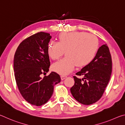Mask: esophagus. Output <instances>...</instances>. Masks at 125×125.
<instances>
[{"instance_id": "obj_1", "label": "esophagus", "mask_w": 125, "mask_h": 125, "mask_svg": "<svg viewBox=\"0 0 125 125\" xmlns=\"http://www.w3.org/2000/svg\"><path fill=\"white\" fill-rule=\"evenodd\" d=\"M67 77L66 75H61V80H64L65 78H66Z\"/></svg>"}]
</instances>
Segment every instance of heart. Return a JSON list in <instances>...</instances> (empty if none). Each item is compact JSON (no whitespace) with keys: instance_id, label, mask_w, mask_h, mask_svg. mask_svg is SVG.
<instances>
[{"instance_id":"b5f03b06","label":"heart","mask_w":125,"mask_h":125,"mask_svg":"<svg viewBox=\"0 0 125 125\" xmlns=\"http://www.w3.org/2000/svg\"><path fill=\"white\" fill-rule=\"evenodd\" d=\"M58 42L52 41L47 47V53L53 60H58L65 51V57L52 65V69L60 74L71 72L77 65L84 67L95 56L99 41L95 36L84 32L61 33Z\"/></svg>"}]
</instances>
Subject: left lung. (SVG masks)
Masks as SVG:
<instances>
[{
  "label": "left lung",
  "instance_id": "obj_1",
  "mask_svg": "<svg viewBox=\"0 0 125 125\" xmlns=\"http://www.w3.org/2000/svg\"><path fill=\"white\" fill-rule=\"evenodd\" d=\"M111 72V56L105 44L99 47L92 62L75 74L84 78L81 79L73 77L75 83L71 92L74 98L84 105L96 103L101 98L109 83Z\"/></svg>",
  "mask_w": 125,
  "mask_h": 125
}]
</instances>
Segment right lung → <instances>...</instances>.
Returning a JSON list of instances; mask_svg holds the SVG:
<instances>
[{
    "label": "right lung",
    "mask_w": 125,
    "mask_h": 125,
    "mask_svg": "<svg viewBox=\"0 0 125 125\" xmlns=\"http://www.w3.org/2000/svg\"><path fill=\"white\" fill-rule=\"evenodd\" d=\"M51 36L48 33L37 32L21 42L14 55L15 78L20 94L29 103L41 106L50 100L54 86L61 82L60 75L49 71L50 61L47 53Z\"/></svg>",
    "instance_id": "right-lung-1"
}]
</instances>
